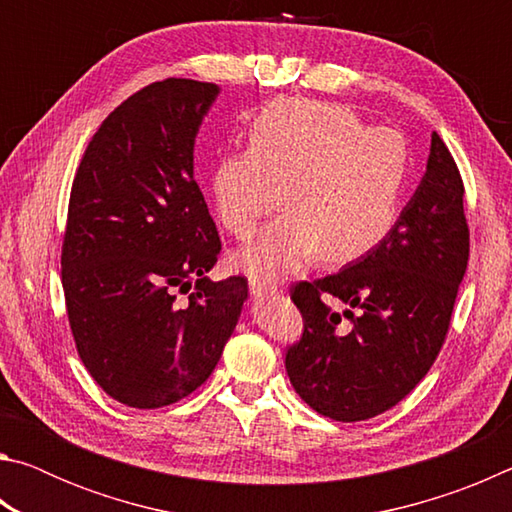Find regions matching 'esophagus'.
<instances>
[{
	"label": "esophagus",
	"instance_id": "esophagus-1",
	"mask_svg": "<svg viewBox=\"0 0 512 512\" xmlns=\"http://www.w3.org/2000/svg\"><path fill=\"white\" fill-rule=\"evenodd\" d=\"M250 284V293H253V298H271L277 293V284L264 280V277H250L248 280Z\"/></svg>",
	"mask_w": 512,
	"mask_h": 512
}]
</instances>
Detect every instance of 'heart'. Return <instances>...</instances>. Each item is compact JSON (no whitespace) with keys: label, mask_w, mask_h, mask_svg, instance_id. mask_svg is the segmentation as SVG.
Segmentation results:
<instances>
[{"label":"heart","mask_w":512,"mask_h":512,"mask_svg":"<svg viewBox=\"0 0 512 512\" xmlns=\"http://www.w3.org/2000/svg\"><path fill=\"white\" fill-rule=\"evenodd\" d=\"M411 149L393 128H368L332 101L282 99L250 121L248 146L223 153L212 171L216 216L239 241L277 207H289L232 264L248 275L280 277L318 255L348 264L370 253L400 214Z\"/></svg>","instance_id":"b5f03b06"}]
</instances>
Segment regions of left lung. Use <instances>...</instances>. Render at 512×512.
<instances>
[{
  "label": "left lung",
  "mask_w": 512,
  "mask_h": 512,
  "mask_svg": "<svg viewBox=\"0 0 512 512\" xmlns=\"http://www.w3.org/2000/svg\"><path fill=\"white\" fill-rule=\"evenodd\" d=\"M463 194L452 153L433 133L427 171L388 237L339 273L293 287L305 332L284 363L311 409L339 422L375 418L427 375L470 257ZM327 295L346 309L325 306Z\"/></svg>",
  "instance_id": "8db88e82"
}]
</instances>
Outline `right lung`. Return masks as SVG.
Returning a JSON list of instances; mask_svg holds the SVG:
<instances>
[{
	"label": "right lung",
	"instance_id": "1",
	"mask_svg": "<svg viewBox=\"0 0 512 512\" xmlns=\"http://www.w3.org/2000/svg\"><path fill=\"white\" fill-rule=\"evenodd\" d=\"M214 83L164 79L94 133L69 194L63 291L94 381L133 409L194 393L221 359L248 280L212 282L221 239L194 180Z\"/></svg>",
	"mask_w": 512,
	"mask_h": 512
}]
</instances>
